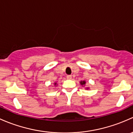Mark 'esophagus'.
I'll list each match as a JSON object with an SVG mask.
<instances>
[{
    "label": "esophagus",
    "mask_w": 133,
    "mask_h": 133,
    "mask_svg": "<svg viewBox=\"0 0 133 133\" xmlns=\"http://www.w3.org/2000/svg\"><path fill=\"white\" fill-rule=\"evenodd\" d=\"M72 78V75H68V76H67V79H71Z\"/></svg>",
    "instance_id": "34e87169"
}]
</instances>
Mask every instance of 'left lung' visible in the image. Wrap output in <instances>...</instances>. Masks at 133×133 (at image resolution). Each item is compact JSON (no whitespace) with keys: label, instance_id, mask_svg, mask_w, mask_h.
I'll list each match as a JSON object with an SVG mask.
<instances>
[{"label":"left lung","instance_id":"left-lung-1","mask_svg":"<svg viewBox=\"0 0 133 133\" xmlns=\"http://www.w3.org/2000/svg\"><path fill=\"white\" fill-rule=\"evenodd\" d=\"M80 84L83 87V86L86 84V81H82L80 82ZM87 89H88V88H87Z\"/></svg>","mask_w":133,"mask_h":133}]
</instances>
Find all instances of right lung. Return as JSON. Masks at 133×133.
<instances>
[{
    "label": "right lung",
    "mask_w": 133,
    "mask_h": 133,
    "mask_svg": "<svg viewBox=\"0 0 133 133\" xmlns=\"http://www.w3.org/2000/svg\"><path fill=\"white\" fill-rule=\"evenodd\" d=\"M56 84L57 83H54V84H55V85H56Z\"/></svg>",
    "instance_id": "1"
}]
</instances>
